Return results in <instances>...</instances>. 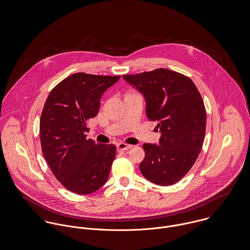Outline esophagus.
Returning a JSON list of instances; mask_svg holds the SVG:
<instances>
[{"mask_svg":"<svg viewBox=\"0 0 250 250\" xmlns=\"http://www.w3.org/2000/svg\"><path fill=\"white\" fill-rule=\"evenodd\" d=\"M131 147H132V146L126 145V144H125V143H120V144L117 145V148H118L119 150H128V149H130Z\"/></svg>","mask_w":250,"mask_h":250,"instance_id":"obj_1","label":"esophagus"}]
</instances>
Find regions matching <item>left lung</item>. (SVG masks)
Wrapping results in <instances>:
<instances>
[{
	"instance_id": "obj_1",
	"label": "left lung",
	"mask_w": 250,
	"mask_h": 250,
	"mask_svg": "<svg viewBox=\"0 0 250 250\" xmlns=\"http://www.w3.org/2000/svg\"><path fill=\"white\" fill-rule=\"evenodd\" d=\"M123 78L143 94L146 116L161 132L158 146L143 145L141 173L159 186L179 182L192 167L205 140L207 112L200 92L189 78L166 68Z\"/></svg>"
}]
</instances>
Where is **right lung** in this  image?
Instances as JSON below:
<instances>
[{
    "label": "right lung",
    "instance_id": "add662e5",
    "mask_svg": "<svg viewBox=\"0 0 250 250\" xmlns=\"http://www.w3.org/2000/svg\"><path fill=\"white\" fill-rule=\"evenodd\" d=\"M120 76L72 74L50 91L40 120L43 157L58 181L71 192H95L107 181L114 145L86 139L87 121L98 114L101 97Z\"/></svg>",
    "mask_w": 250,
    "mask_h": 250
}]
</instances>
